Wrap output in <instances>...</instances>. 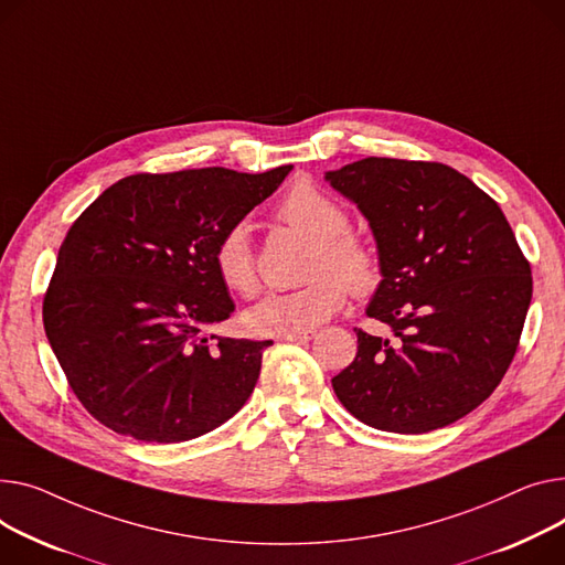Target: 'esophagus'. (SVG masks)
<instances>
[{
	"instance_id": "esophagus-1",
	"label": "esophagus",
	"mask_w": 565,
	"mask_h": 565,
	"mask_svg": "<svg viewBox=\"0 0 565 565\" xmlns=\"http://www.w3.org/2000/svg\"><path fill=\"white\" fill-rule=\"evenodd\" d=\"M316 338V331H297V333H286L281 335V341H288V343H307V341H313Z\"/></svg>"
}]
</instances>
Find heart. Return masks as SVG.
Instances as JSON below:
<instances>
[{
  "mask_svg": "<svg viewBox=\"0 0 565 565\" xmlns=\"http://www.w3.org/2000/svg\"><path fill=\"white\" fill-rule=\"evenodd\" d=\"M279 217L313 241L302 288L268 292L245 311L252 333L286 335L311 331L345 305L348 290L363 297L377 290L382 266L372 247L350 230L345 209L309 181L295 183L279 202ZM213 266L222 286L252 295L258 286L256 256L245 222L224 232L213 249Z\"/></svg>",
  "mask_w": 565,
  "mask_h": 565,
  "instance_id": "b5f03b06",
  "label": "heart"
}]
</instances>
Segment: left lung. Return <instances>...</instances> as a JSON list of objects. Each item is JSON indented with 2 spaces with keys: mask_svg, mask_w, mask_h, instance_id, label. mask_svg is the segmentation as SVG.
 <instances>
[{
  "mask_svg": "<svg viewBox=\"0 0 565 565\" xmlns=\"http://www.w3.org/2000/svg\"><path fill=\"white\" fill-rule=\"evenodd\" d=\"M324 179L370 222L382 281L365 313L395 335L356 331L335 397L382 431L457 423L502 382L532 302L530 260L502 209L431 161L367 157Z\"/></svg>",
  "mask_w": 565,
  "mask_h": 565,
  "instance_id": "8db88e82",
  "label": "left lung"
}]
</instances>
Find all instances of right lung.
Listing matches in <instances>:
<instances>
[{
	"mask_svg": "<svg viewBox=\"0 0 565 565\" xmlns=\"http://www.w3.org/2000/svg\"><path fill=\"white\" fill-rule=\"evenodd\" d=\"M290 170L131 174L74 220L43 322L95 420L136 440L181 443L243 408L273 341L209 333L234 313L213 249Z\"/></svg>",
	"mask_w": 565,
	"mask_h": 565,
	"instance_id": "add662e5",
	"label": "right lung"
}]
</instances>
